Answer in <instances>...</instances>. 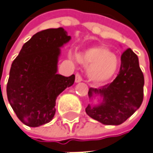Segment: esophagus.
Returning a JSON list of instances; mask_svg holds the SVG:
<instances>
[{"instance_id": "esophagus-1", "label": "esophagus", "mask_w": 153, "mask_h": 153, "mask_svg": "<svg viewBox=\"0 0 153 153\" xmlns=\"http://www.w3.org/2000/svg\"><path fill=\"white\" fill-rule=\"evenodd\" d=\"M81 81H82V77H81V75L79 73H77L76 75H75V82L76 83H79Z\"/></svg>"}]
</instances>
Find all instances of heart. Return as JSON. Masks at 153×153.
<instances>
[{"instance_id":"heart-1","label":"heart","mask_w":153,"mask_h":153,"mask_svg":"<svg viewBox=\"0 0 153 153\" xmlns=\"http://www.w3.org/2000/svg\"><path fill=\"white\" fill-rule=\"evenodd\" d=\"M70 58H74L72 54ZM77 59L87 68V75L94 84H104L112 79L119 66V61L111 51L104 46L90 48L77 54Z\"/></svg>"}]
</instances>
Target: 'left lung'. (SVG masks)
<instances>
[{"label":"left lung","instance_id":"8db88e82","mask_svg":"<svg viewBox=\"0 0 153 153\" xmlns=\"http://www.w3.org/2000/svg\"><path fill=\"white\" fill-rule=\"evenodd\" d=\"M144 76L138 57L128 48L121 54L120 71L113 82L99 89L90 88V99L100 95L102 101L97 105L89 104L85 111L104 125L122 124L141 106Z\"/></svg>","mask_w":153,"mask_h":153}]
</instances>
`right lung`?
Here are the masks:
<instances>
[{
	"label": "right lung",
	"mask_w": 153,
	"mask_h": 153,
	"mask_svg": "<svg viewBox=\"0 0 153 153\" xmlns=\"http://www.w3.org/2000/svg\"><path fill=\"white\" fill-rule=\"evenodd\" d=\"M71 39L63 27L34 34L14 59L7 82L8 101L23 124L37 127L55 115L56 100L74 85V74H57L60 48Z\"/></svg>",
	"instance_id": "right-lung-1"
}]
</instances>
